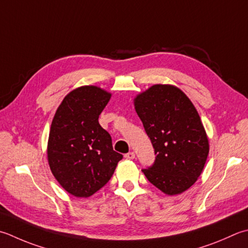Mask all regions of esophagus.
<instances>
[{
    "label": "esophagus",
    "instance_id": "34e87169",
    "mask_svg": "<svg viewBox=\"0 0 248 248\" xmlns=\"http://www.w3.org/2000/svg\"><path fill=\"white\" fill-rule=\"evenodd\" d=\"M134 157H135V155L132 152H130V153L124 155V158L127 159V160H132V159H134Z\"/></svg>",
    "mask_w": 248,
    "mask_h": 248
}]
</instances>
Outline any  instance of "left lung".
I'll return each mask as SVG.
<instances>
[{
  "instance_id": "8db88e82",
  "label": "left lung",
  "mask_w": 248,
  "mask_h": 248,
  "mask_svg": "<svg viewBox=\"0 0 248 248\" xmlns=\"http://www.w3.org/2000/svg\"><path fill=\"white\" fill-rule=\"evenodd\" d=\"M134 108L156 155L142 172L168 196L186 191L201 175L210 152L195 105L177 87L158 84L135 96Z\"/></svg>"
}]
</instances>
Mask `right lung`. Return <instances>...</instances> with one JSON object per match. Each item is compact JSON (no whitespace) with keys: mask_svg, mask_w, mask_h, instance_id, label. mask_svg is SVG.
Masks as SVG:
<instances>
[{"mask_svg":"<svg viewBox=\"0 0 248 248\" xmlns=\"http://www.w3.org/2000/svg\"><path fill=\"white\" fill-rule=\"evenodd\" d=\"M110 96L100 87H78L65 95L53 116L48 164L58 183L74 197L88 198L100 190L123 159L99 124Z\"/></svg>","mask_w":248,"mask_h":248,"instance_id":"right-lung-1","label":"right lung"}]
</instances>
